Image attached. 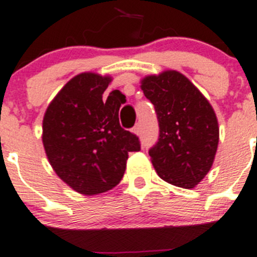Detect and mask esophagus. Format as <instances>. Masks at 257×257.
<instances>
[{
  "instance_id": "esophagus-1",
  "label": "esophagus",
  "mask_w": 257,
  "mask_h": 257,
  "mask_svg": "<svg viewBox=\"0 0 257 257\" xmlns=\"http://www.w3.org/2000/svg\"><path fill=\"white\" fill-rule=\"evenodd\" d=\"M133 132L137 134V136H140V134H141V124L140 123H137L136 125H134Z\"/></svg>"
}]
</instances>
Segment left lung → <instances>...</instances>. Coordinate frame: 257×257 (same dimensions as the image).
<instances>
[{"label":"left lung","instance_id":"8db88e82","mask_svg":"<svg viewBox=\"0 0 257 257\" xmlns=\"http://www.w3.org/2000/svg\"><path fill=\"white\" fill-rule=\"evenodd\" d=\"M145 96L155 106L160 134L148 153L156 172L172 185L191 189L212 167L219 128L215 112L200 91L176 71L148 76Z\"/></svg>","mask_w":257,"mask_h":257}]
</instances>
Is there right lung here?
<instances>
[{
  "instance_id": "right-lung-1",
  "label": "right lung",
  "mask_w": 257,
  "mask_h": 257,
  "mask_svg": "<svg viewBox=\"0 0 257 257\" xmlns=\"http://www.w3.org/2000/svg\"><path fill=\"white\" fill-rule=\"evenodd\" d=\"M110 81L96 73L78 74L50 102L43 120V145L53 170L83 195L116 186L128 152L141 151L140 138L119 123L124 95L115 90L102 101Z\"/></svg>"
}]
</instances>
